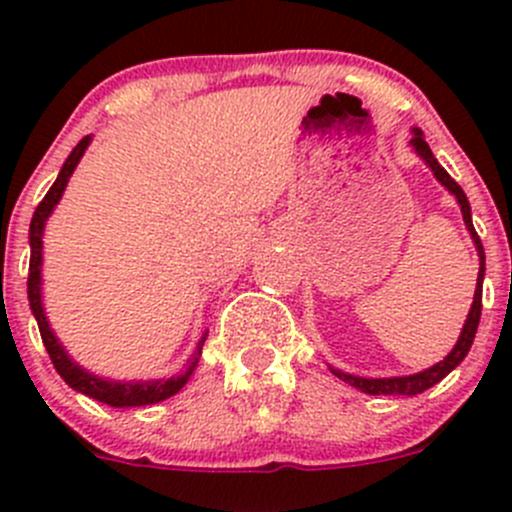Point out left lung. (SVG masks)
Returning <instances> with one entry per match:
<instances>
[{
  "label": "left lung",
  "mask_w": 512,
  "mask_h": 512,
  "mask_svg": "<svg viewBox=\"0 0 512 512\" xmlns=\"http://www.w3.org/2000/svg\"><path fill=\"white\" fill-rule=\"evenodd\" d=\"M411 146L416 148V153L426 160L428 168L433 170V175L438 178V183L446 185L448 190H451L453 195H456L458 205H461V213H463V223H466L468 232H471L473 242H476L478 247V257H480V270H478V285H476V294H473V304H471V312H468V319L466 324H463V332L461 337H458L456 347H453V352L446 356L443 361H438V364H433L431 369H423L418 371V374H411V376H391V379H364V376H352V374H344V371L339 369H332L334 376H339L342 381H347V384L356 386L359 391H364V394H371V396H381V394H389V396H416L421 394V391L431 389L433 384H438V381L443 379V376L451 374L453 369H456L458 364H461L463 359H466L468 349H471L473 339H476V329H478V322H480V309H483V275H485V252H483V245H480V237L476 232V227H473V220H471V205H468V198L466 193L461 190V185L456 183V180L451 178V175L446 173V170L438 165V160L433 158L431 148H428V143L423 141V133L414 128V138H411Z\"/></svg>",
  "instance_id": "left-lung-1"
}]
</instances>
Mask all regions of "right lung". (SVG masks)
Instances as JSON below:
<instances>
[{"instance_id": "1", "label": "right lung", "mask_w": 512, "mask_h": 512, "mask_svg": "<svg viewBox=\"0 0 512 512\" xmlns=\"http://www.w3.org/2000/svg\"><path fill=\"white\" fill-rule=\"evenodd\" d=\"M89 143H91V136L81 138L79 146H76L74 151H71V156L66 158L59 178L54 180L49 193L44 195V200H41L34 210L32 225H29V245H32V260H29V280H27L29 304H32V312L41 332V342H44L46 352H49L51 364H54V369L59 371V376L71 386V389L81 391V394L91 396V399L101 401V404L116 406V409H123V406L158 404V401L170 399V396L178 394V391L183 389L185 381H188L190 374H193L195 364H198V356L203 352V344L208 334H203V339L198 342V352H195L193 359H190V366L185 374L173 376V379H156V381H108V379H98V376L89 374V371L81 369L76 361L69 359V354L64 352L59 339H56L54 332H51L49 322H46L44 307H41V235H44L46 218H49L54 205L59 203L61 195H64L66 183H69L71 173H74V168L79 165V160L84 156L86 148H89Z\"/></svg>"}]
</instances>
